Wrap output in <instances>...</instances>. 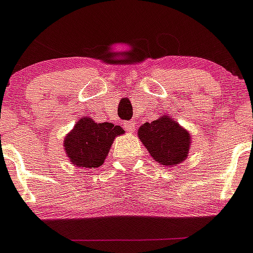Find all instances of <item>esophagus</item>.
Masks as SVG:
<instances>
[{
    "label": "esophagus",
    "mask_w": 253,
    "mask_h": 253,
    "mask_svg": "<svg viewBox=\"0 0 253 253\" xmlns=\"http://www.w3.org/2000/svg\"><path fill=\"white\" fill-rule=\"evenodd\" d=\"M123 127H125V130L128 131V132H132L135 131V125L132 122H125L123 123Z\"/></svg>",
    "instance_id": "esophagus-1"
}]
</instances>
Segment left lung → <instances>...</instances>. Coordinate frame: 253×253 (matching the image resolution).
Returning a JSON list of instances; mask_svg holds the SVG:
<instances>
[{"instance_id":"obj_1","label":"left lung","mask_w":253,"mask_h":253,"mask_svg":"<svg viewBox=\"0 0 253 253\" xmlns=\"http://www.w3.org/2000/svg\"><path fill=\"white\" fill-rule=\"evenodd\" d=\"M137 136L152 159L168 168L182 164L190 152V132L165 114L151 123L141 125L137 130Z\"/></svg>"}]
</instances>
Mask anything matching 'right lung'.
Segmentation results:
<instances>
[{
    "mask_svg": "<svg viewBox=\"0 0 253 253\" xmlns=\"http://www.w3.org/2000/svg\"><path fill=\"white\" fill-rule=\"evenodd\" d=\"M125 133L121 126L97 123L89 117L80 118L65 136L63 148L73 165L94 169L104 164L117 136Z\"/></svg>",
    "mask_w": 253,
    "mask_h": 253,
    "instance_id": "right-lung-1",
    "label": "right lung"
}]
</instances>
